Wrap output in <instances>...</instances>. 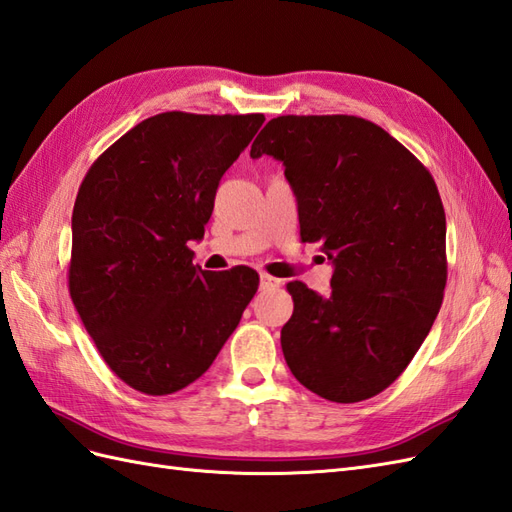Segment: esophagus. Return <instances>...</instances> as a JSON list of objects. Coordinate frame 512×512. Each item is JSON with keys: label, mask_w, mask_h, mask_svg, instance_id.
Returning a JSON list of instances; mask_svg holds the SVG:
<instances>
[{"label": "esophagus", "mask_w": 512, "mask_h": 512, "mask_svg": "<svg viewBox=\"0 0 512 512\" xmlns=\"http://www.w3.org/2000/svg\"><path fill=\"white\" fill-rule=\"evenodd\" d=\"M281 287V279L270 277V274H261V290H277Z\"/></svg>", "instance_id": "1"}]
</instances>
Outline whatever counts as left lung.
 <instances>
[{
  "instance_id": "left-lung-1",
  "label": "left lung",
  "mask_w": 512,
  "mask_h": 512,
  "mask_svg": "<svg viewBox=\"0 0 512 512\" xmlns=\"http://www.w3.org/2000/svg\"><path fill=\"white\" fill-rule=\"evenodd\" d=\"M285 166L300 240L333 261L331 292L287 283L292 318L283 357L300 385L331 402H361L406 370L443 303L445 212L437 183L383 127L361 116H277L251 157Z\"/></svg>"
}]
</instances>
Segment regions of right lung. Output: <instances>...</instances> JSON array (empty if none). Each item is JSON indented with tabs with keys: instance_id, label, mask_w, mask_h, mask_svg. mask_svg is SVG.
<instances>
[{
	"instance_id": "1",
	"label": "right lung",
	"mask_w": 512,
	"mask_h": 512,
	"mask_svg": "<svg viewBox=\"0 0 512 512\" xmlns=\"http://www.w3.org/2000/svg\"><path fill=\"white\" fill-rule=\"evenodd\" d=\"M264 114L162 112L103 151L73 207L69 294L108 368L147 396L203 376L259 287L192 264L227 168Z\"/></svg>"
}]
</instances>
